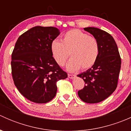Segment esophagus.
Returning <instances> with one entry per match:
<instances>
[{
	"label": "esophagus",
	"instance_id": "1",
	"mask_svg": "<svg viewBox=\"0 0 131 131\" xmlns=\"http://www.w3.org/2000/svg\"><path fill=\"white\" fill-rule=\"evenodd\" d=\"M68 77L69 78V79H74V78L75 77V75H71V74H68Z\"/></svg>",
	"mask_w": 131,
	"mask_h": 131
}]
</instances>
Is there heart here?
I'll use <instances>...</instances> for the list:
<instances>
[{"label": "heart", "mask_w": 131, "mask_h": 131, "mask_svg": "<svg viewBox=\"0 0 131 131\" xmlns=\"http://www.w3.org/2000/svg\"><path fill=\"white\" fill-rule=\"evenodd\" d=\"M52 56L56 63L63 67L69 57L72 59L67 65L70 72L79 68L85 70L96 63L99 54L97 40L79 30H71L63 34L61 42L52 41L50 46Z\"/></svg>", "instance_id": "1"}]
</instances>
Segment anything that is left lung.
Segmentation results:
<instances>
[{
  "label": "left lung",
  "mask_w": 131,
  "mask_h": 131,
  "mask_svg": "<svg viewBox=\"0 0 131 131\" xmlns=\"http://www.w3.org/2000/svg\"><path fill=\"white\" fill-rule=\"evenodd\" d=\"M96 39L99 54L95 64L77 77L85 82V87L78 95L84 102L97 103L109 97L117 86L121 67L118 47L113 37L104 30L94 27L84 28Z\"/></svg>",
  "instance_id": "left-lung-1"
}]
</instances>
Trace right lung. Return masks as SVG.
Returning <instances> with one entry per match:
<instances>
[{
  "instance_id": "obj_1",
  "label": "right lung",
  "mask_w": 131,
  "mask_h": 131,
  "mask_svg": "<svg viewBox=\"0 0 131 131\" xmlns=\"http://www.w3.org/2000/svg\"><path fill=\"white\" fill-rule=\"evenodd\" d=\"M60 34L52 26H37L18 38L12 54V75L18 91L26 99L46 103L55 97L56 82L68 75L56 63L51 42Z\"/></svg>"
}]
</instances>
